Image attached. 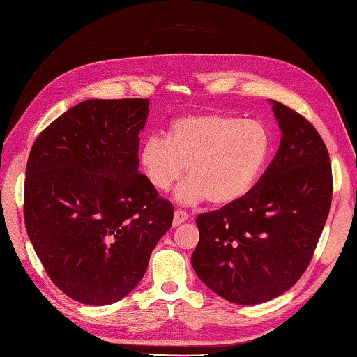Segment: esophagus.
Returning <instances> with one entry per match:
<instances>
[{"instance_id": "esophagus-1", "label": "esophagus", "mask_w": 357, "mask_h": 357, "mask_svg": "<svg viewBox=\"0 0 357 357\" xmlns=\"http://www.w3.org/2000/svg\"><path fill=\"white\" fill-rule=\"evenodd\" d=\"M188 213L186 211H183V210H180V208H177L176 211H174V219H172V226H178V225H181L183 222H186L188 220Z\"/></svg>"}]
</instances>
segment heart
Masks as SVG:
<instances>
[{
	"label": "heart",
	"instance_id": "b5f03b06",
	"mask_svg": "<svg viewBox=\"0 0 357 357\" xmlns=\"http://www.w3.org/2000/svg\"><path fill=\"white\" fill-rule=\"evenodd\" d=\"M271 153V134L257 121L231 114H199L177 119L169 137H149L139 164L155 189L165 192L183 178V202L207 199L228 205L244 198L261 177Z\"/></svg>",
	"mask_w": 357,
	"mask_h": 357
}]
</instances>
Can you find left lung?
Segmentation results:
<instances>
[{
	"instance_id": "left-lung-1",
	"label": "left lung",
	"mask_w": 357,
	"mask_h": 357,
	"mask_svg": "<svg viewBox=\"0 0 357 357\" xmlns=\"http://www.w3.org/2000/svg\"><path fill=\"white\" fill-rule=\"evenodd\" d=\"M282 142L244 198L197 218L199 243L192 266L226 301H271L305 273L332 201L328 149L304 116L274 102Z\"/></svg>"
}]
</instances>
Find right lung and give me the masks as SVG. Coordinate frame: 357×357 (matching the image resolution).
<instances>
[{"label":"right lung","instance_id":"1","mask_svg":"<svg viewBox=\"0 0 357 357\" xmlns=\"http://www.w3.org/2000/svg\"><path fill=\"white\" fill-rule=\"evenodd\" d=\"M149 100H88L32 144L24 215L49 278L71 299L109 305L143 278L174 207L138 171Z\"/></svg>","mask_w":357,"mask_h":357}]
</instances>
